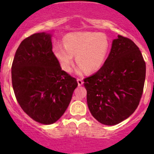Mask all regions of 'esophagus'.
Listing matches in <instances>:
<instances>
[{
    "mask_svg": "<svg viewBox=\"0 0 154 154\" xmlns=\"http://www.w3.org/2000/svg\"><path fill=\"white\" fill-rule=\"evenodd\" d=\"M77 82H78L79 86H81V85L83 84V81H82V79H77Z\"/></svg>",
    "mask_w": 154,
    "mask_h": 154,
    "instance_id": "esophagus-1",
    "label": "esophagus"
}]
</instances>
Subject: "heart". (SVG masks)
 Wrapping results in <instances>:
<instances>
[{"label": "heart", "mask_w": 154, "mask_h": 154, "mask_svg": "<svg viewBox=\"0 0 154 154\" xmlns=\"http://www.w3.org/2000/svg\"><path fill=\"white\" fill-rule=\"evenodd\" d=\"M109 41L103 34L96 32H74L64 38V45L53 47L54 55L66 72H70L75 55L79 72L85 70L93 72L99 70L109 51Z\"/></svg>", "instance_id": "heart-1"}]
</instances>
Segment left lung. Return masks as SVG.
Returning a JSON list of instances; mask_svg holds the SVG:
<instances>
[{
	"mask_svg": "<svg viewBox=\"0 0 154 154\" xmlns=\"http://www.w3.org/2000/svg\"><path fill=\"white\" fill-rule=\"evenodd\" d=\"M146 63L131 39L118 35L98 72L84 79L89 111L102 124L113 126L131 116L143 92Z\"/></svg>",
	"mask_w": 154,
	"mask_h": 154,
	"instance_id": "8db88e82",
	"label": "left lung"
}]
</instances>
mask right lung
<instances>
[{
    "label": "right lung",
    "mask_w": 154,
    "mask_h": 154,
    "mask_svg": "<svg viewBox=\"0 0 154 154\" xmlns=\"http://www.w3.org/2000/svg\"><path fill=\"white\" fill-rule=\"evenodd\" d=\"M16 99L28 116L49 125L61 118L78 83L62 70L52 51L51 35L36 33L21 42L11 66Z\"/></svg>",
    "instance_id": "obj_1"
}]
</instances>
